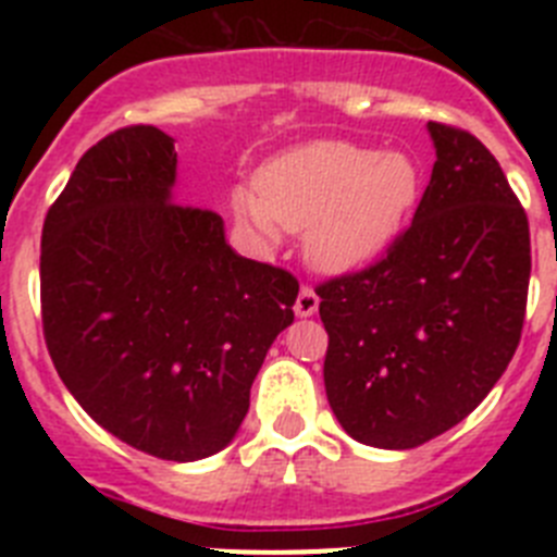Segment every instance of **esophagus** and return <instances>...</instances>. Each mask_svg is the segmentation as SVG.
<instances>
[{"label":"esophagus","instance_id":"esophagus-1","mask_svg":"<svg viewBox=\"0 0 557 557\" xmlns=\"http://www.w3.org/2000/svg\"><path fill=\"white\" fill-rule=\"evenodd\" d=\"M318 304H321V298H318V293H314L312 287H301L298 289V298H295V314L298 318H309V314L318 312Z\"/></svg>","mask_w":557,"mask_h":557}]
</instances>
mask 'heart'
<instances>
[{"instance_id": "1", "label": "heart", "mask_w": 557, "mask_h": 557, "mask_svg": "<svg viewBox=\"0 0 557 557\" xmlns=\"http://www.w3.org/2000/svg\"><path fill=\"white\" fill-rule=\"evenodd\" d=\"M421 195V166L401 150L312 141L275 156L256 191H234V214L262 243L278 228L304 231L314 268L346 273L373 262L396 239Z\"/></svg>"}]
</instances>
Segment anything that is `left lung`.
Returning a JSON list of instances; mask_svg holds the SVG:
<instances>
[{"instance_id":"left-lung-1","label":"left lung","mask_w":557,"mask_h":557,"mask_svg":"<svg viewBox=\"0 0 557 557\" xmlns=\"http://www.w3.org/2000/svg\"><path fill=\"white\" fill-rule=\"evenodd\" d=\"M430 186L382 259L318 284L323 382L359 444L412 449L499 382L524 326L530 225L476 136L430 122Z\"/></svg>"}]
</instances>
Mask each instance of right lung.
<instances>
[{"label": "right lung", "instance_id": "1", "mask_svg": "<svg viewBox=\"0 0 557 557\" xmlns=\"http://www.w3.org/2000/svg\"><path fill=\"white\" fill-rule=\"evenodd\" d=\"M178 152L152 125L83 152L41 234L49 357L102 430L161 460L231 444L295 275L234 253L223 218L172 200Z\"/></svg>", "mask_w": 557, "mask_h": 557}]
</instances>
